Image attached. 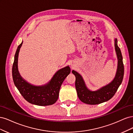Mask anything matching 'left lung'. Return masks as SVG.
Here are the masks:
<instances>
[{"instance_id":"obj_1","label":"left lung","mask_w":133,"mask_h":133,"mask_svg":"<svg viewBox=\"0 0 133 133\" xmlns=\"http://www.w3.org/2000/svg\"><path fill=\"white\" fill-rule=\"evenodd\" d=\"M115 48L118 60L116 76L111 83L100 89L95 91L88 90L81 75L74 70L72 71L75 76V88L78 98L82 102L90 105H95L108 101L115 95L122 83L124 72L123 57L121 50L118 46L116 39L115 40Z\"/></svg>"}]
</instances>
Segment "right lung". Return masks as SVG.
<instances>
[{
	"instance_id": "1",
	"label": "right lung",
	"mask_w": 133,
	"mask_h": 133,
	"mask_svg": "<svg viewBox=\"0 0 133 133\" xmlns=\"http://www.w3.org/2000/svg\"><path fill=\"white\" fill-rule=\"evenodd\" d=\"M22 44L23 42L18 46L12 68V76L15 85L23 98L29 103L39 106L52 105L57 101L60 87L70 73V68L66 66L58 70L45 85H31L22 78L18 70V54Z\"/></svg>"
}]
</instances>
